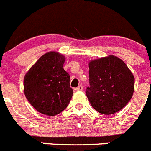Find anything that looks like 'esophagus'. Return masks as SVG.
Listing matches in <instances>:
<instances>
[{"label": "esophagus", "mask_w": 151, "mask_h": 151, "mask_svg": "<svg viewBox=\"0 0 151 151\" xmlns=\"http://www.w3.org/2000/svg\"><path fill=\"white\" fill-rule=\"evenodd\" d=\"M76 89H77V91H82L83 90V86L81 85L78 86L77 88H76Z\"/></svg>", "instance_id": "obj_1"}]
</instances>
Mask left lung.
<instances>
[{
  "label": "left lung",
  "mask_w": 151,
  "mask_h": 151,
  "mask_svg": "<svg viewBox=\"0 0 151 151\" xmlns=\"http://www.w3.org/2000/svg\"><path fill=\"white\" fill-rule=\"evenodd\" d=\"M89 85L86 94L90 104L102 114L123 109L132 99L135 77L122 59L113 55L89 62Z\"/></svg>",
  "instance_id": "left-lung-1"
}]
</instances>
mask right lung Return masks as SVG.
Masks as SVG:
<instances>
[{
    "mask_svg": "<svg viewBox=\"0 0 151 151\" xmlns=\"http://www.w3.org/2000/svg\"><path fill=\"white\" fill-rule=\"evenodd\" d=\"M65 57L51 51L42 55L24 77V93L40 114L55 116L67 108L73 96L70 75L64 70Z\"/></svg>",
    "mask_w": 151,
    "mask_h": 151,
    "instance_id": "add662e5",
    "label": "right lung"
}]
</instances>
